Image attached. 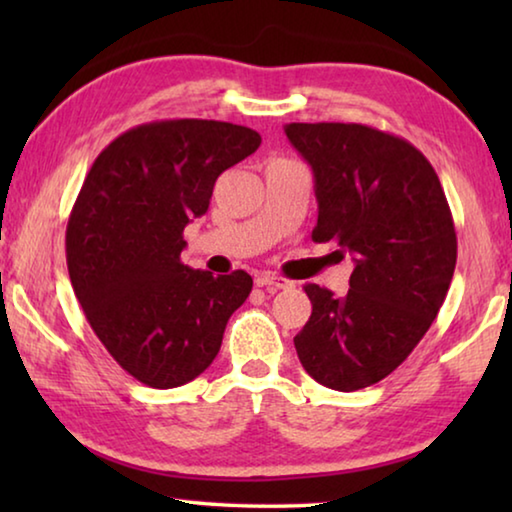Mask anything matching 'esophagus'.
I'll list each match as a JSON object with an SVG mask.
<instances>
[{"mask_svg": "<svg viewBox=\"0 0 512 512\" xmlns=\"http://www.w3.org/2000/svg\"><path fill=\"white\" fill-rule=\"evenodd\" d=\"M255 284L257 287H266V289H291L293 282H289L287 277H280V275H271V273H262L255 277Z\"/></svg>", "mask_w": 512, "mask_h": 512, "instance_id": "1", "label": "esophagus"}]
</instances>
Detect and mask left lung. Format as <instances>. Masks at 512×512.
Here are the masks:
<instances>
[{"label": "left lung", "mask_w": 512, "mask_h": 512, "mask_svg": "<svg viewBox=\"0 0 512 512\" xmlns=\"http://www.w3.org/2000/svg\"><path fill=\"white\" fill-rule=\"evenodd\" d=\"M284 133L314 171L311 239L336 241L354 262L343 298L307 284L311 316L293 343L318 384L352 393L391 375L438 316L456 268L454 219L436 171L402 137L336 121Z\"/></svg>", "instance_id": "8db88e82"}]
</instances>
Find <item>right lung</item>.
<instances>
[{"label": "right lung", "instance_id": "add662e5", "mask_svg": "<svg viewBox=\"0 0 512 512\" xmlns=\"http://www.w3.org/2000/svg\"><path fill=\"white\" fill-rule=\"evenodd\" d=\"M259 144L228 121H151L112 140L83 180L65 235L69 280L103 348L146 386L201 375L253 289L246 271L214 277L180 253L216 178Z\"/></svg>", "mask_w": 512, "mask_h": 512}]
</instances>
